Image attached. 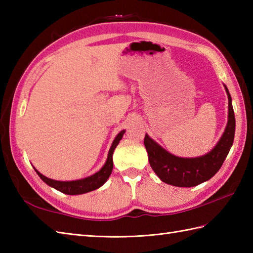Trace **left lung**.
<instances>
[{"label":"left lung","instance_id":"1","mask_svg":"<svg viewBox=\"0 0 253 253\" xmlns=\"http://www.w3.org/2000/svg\"><path fill=\"white\" fill-rule=\"evenodd\" d=\"M225 89L228 95L227 126L216 147L208 154L193 159L175 157L161 148L146 133L144 147L149 155V162L161 180L176 187H193L209 180L221 169L233 146L236 126L232 98L226 85Z\"/></svg>","mask_w":253,"mask_h":253}]
</instances>
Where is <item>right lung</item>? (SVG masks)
I'll list each match as a JSON object with an SVG mask.
<instances>
[{"label":"right lung","mask_w":253,"mask_h":253,"mask_svg":"<svg viewBox=\"0 0 253 253\" xmlns=\"http://www.w3.org/2000/svg\"><path fill=\"white\" fill-rule=\"evenodd\" d=\"M124 133H125V130L121 131L114 139V141H113L112 147H111L110 152H109V157H107L106 163L104 164L103 168H102L98 171V173H95L94 175L90 176V177H87V178L79 179V180H73V181H58V180H53V179L47 178V177L39 173V171H38L36 169H35V170L37 171V174L39 175L40 178L45 182V184H47L53 188H55V189L58 191L66 193V195H73V196L74 195H82V193H85V192L98 189L99 187H101L107 180V178H109L111 173H112L113 152H114V150L117 147L118 142H120V140L123 138Z\"/></svg>","instance_id":"1"}]
</instances>
